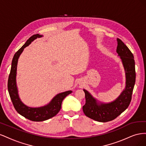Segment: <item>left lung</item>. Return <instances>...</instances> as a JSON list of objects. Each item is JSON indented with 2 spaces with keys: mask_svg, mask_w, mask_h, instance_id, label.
Here are the masks:
<instances>
[{
  "mask_svg": "<svg viewBox=\"0 0 146 146\" xmlns=\"http://www.w3.org/2000/svg\"><path fill=\"white\" fill-rule=\"evenodd\" d=\"M116 52L120 56L125 72V88L121 95L113 102L108 104L98 102L89 92L83 90L85 93L86 103L83 106L85 115L98 122H106L116 119L129 107L131 100L136 79L134 56L128 47L120 39H117Z\"/></svg>",
  "mask_w": 146,
  "mask_h": 146,
  "instance_id": "obj_1",
  "label": "left lung"
}]
</instances>
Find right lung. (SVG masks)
Wrapping results in <instances>:
<instances>
[{"mask_svg": "<svg viewBox=\"0 0 146 146\" xmlns=\"http://www.w3.org/2000/svg\"><path fill=\"white\" fill-rule=\"evenodd\" d=\"M42 36V35L39 34L33 35L26 41L23 46H22V47L16 52L12 60L11 70L8 80V92H9L12 103L16 111L24 117L35 122L46 121L56 115L61 108V104L63 99L72 92V91H68L61 92L55 96L49 104L44 107L38 108L29 107L21 101L19 98L16 82L17 61L21 54L23 52L25 47L28 46L34 39Z\"/></svg>", "mask_w": 146, "mask_h": 146, "instance_id": "right-lung-1", "label": "right lung"}]
</instances>
